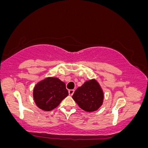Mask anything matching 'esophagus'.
I'll list each match as a JSON object with an SVG mask.
<instances>
[{
	"label": "esophagus",
	"mask_w": 148,
	"mask_h": 148,
	"mask_svg": "<svg viewBox=\"0 0 148 148\" xmlns=\"http://www.w3.org/2000/svg\"><path fill=\"white\" fill-rule=\"evenodd\" d=\"M74 92V90H69V91H68V94H69L70 96H72V95H73Z\"/></svg>",
	"instance_id": "1"
}]
</instances>
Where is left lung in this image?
Returning a JSON list of instances; mask_svg holds the SVG:
<instances>
[{
  "mask_svg": "<svg viewBox=\"0 0 148 148\" xmlns=\"http://www.w3.org/2000/svg\"><path fill=\"white\" fill-rule=\"evenodd\" d=\"M72 98L81 109L86 112H94L102 105L103 93L98 82L91 80L77 88Z\"/></svg>",
  "mask_w": 148,
  "mask_h": 148,
  "instance_id": "left-lung-1",
  "label": "left lung"
}]
</instances>
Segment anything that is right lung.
Instances as JSON below:
<instances>
[{"label": "right lung", "instance_id": "right-lung-1", "mask_svg": "<svg viewBox=\"0 0 148 148\" xmlns=\"http://www.w3.org/2000/svg\"><path fill=\"white\" fill-rule=\"evenodd\" d=\"M64 82L57 78H47L35 86L33 97L37 106L45 111H50L68 96Z\"/></svg>", "mask_w": 148, "mask_h": 148}]
</instances>
